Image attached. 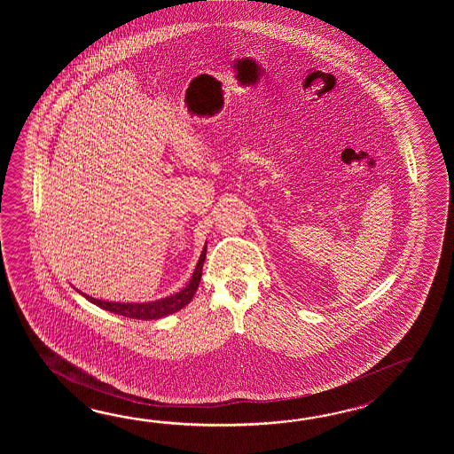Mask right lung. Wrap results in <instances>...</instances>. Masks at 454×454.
Listing matches in <instances>:
<instances>
[{
  "label": "right lung",
  "instance_id": "1",
  "mask_svg": "<svg viewBox=\"0 0 454 454\" xmlns=\"http://www.w3.org/2000/svg\"><path fill=\"white\" fill-rule=\"evenodd\" d=\"M206 248L207 245H204L203 253L200 256V261L196 264L193 276L190 282L184 286V289L178 294L165 297L162 300H155V301H147V303H120V301H106V300H97L94 297H89L86 294H82L89 301H92L97 307L112 311L115 315H121L126 318L135 319H159L164 318L167 315H172L175 311L186 307L192 299H193L194 292L198 289L200 282H201V274H203V264L206 260Z\"/></svg>",
  "mask_w": 454,
  "mask_h": 454
}]
</instances>
